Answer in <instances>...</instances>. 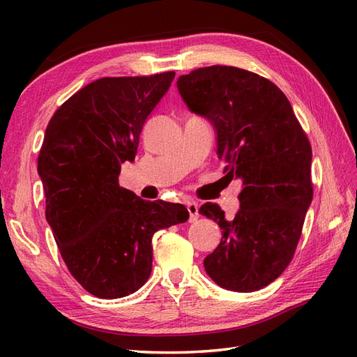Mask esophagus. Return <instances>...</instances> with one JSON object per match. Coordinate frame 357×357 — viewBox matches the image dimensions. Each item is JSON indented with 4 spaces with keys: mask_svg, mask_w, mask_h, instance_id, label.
<instances>
[{
    "mask_svg": "<svg viewBox=\"0 0 357 357\" xmlns=\"http://www.w3.org/2000/svg\"><path fill=\"white\" fill-rule=\"evenodd\" d=\"M187 210H188V213H190V219H188V221L190 222H196L198 221V218H199V206L196 202H187Z\"/></svg>",
    "mask_w": 357,
    "mask_h": 357,
    "instance_id": "34e87169",
    "label": "esophagus"
}]
</instances>
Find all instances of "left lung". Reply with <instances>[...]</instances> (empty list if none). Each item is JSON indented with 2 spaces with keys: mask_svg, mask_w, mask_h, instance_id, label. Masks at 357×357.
Segmentation results:
<instances>
[{
  "mask_svg": "<svg viewBox=\"0 0 357 357\" xmlns=\"http://www.w3.org/2000/svg\"><path fill=\"white\" fill-rule=\"evenodd\" d=\"M176 86L188 110L213 126L225 176L242 184L233 219L213 202L199 208L222 230L204 268L225 290H261L299 242L313 199L312 147L287 96L259 75L211 66L181 75Z\"/></svg>",
  "mask_w": 357,
  "mask_h": 357,
  "instance_id": "1",
  "label": "left lung"
}]
</instances>
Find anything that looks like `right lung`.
Listing matches in <instances>:
<instances>
[{"instance_id":"add662e5","label":"right lung","mask_w":357,"mask_h":357,"mask_svg":"<svg viewBox=\"0 0 357 357\" xmlns=\"http://www.w3.org/2000/svg\"><path fill=\"white\" fill-rule=\"evenodd\" d=\"M173 78L174 72L96 79L45 128L38 156L45 219L72 276L96 298L139 290L151 273L155 231L188 219L183 204L144 201L118 184Z\"/></svg>"}]
</instances>
